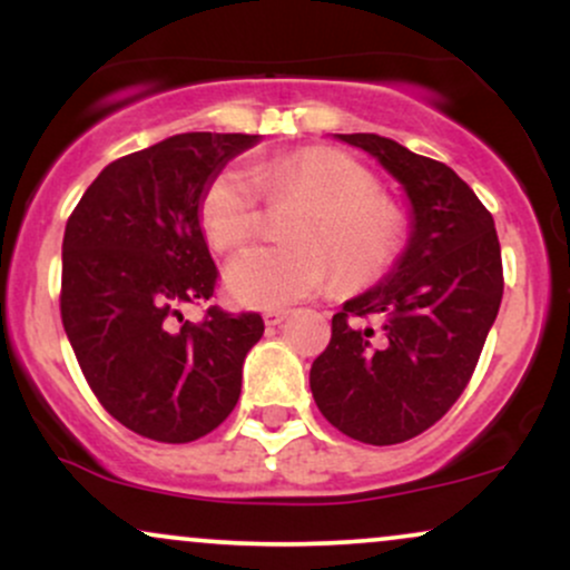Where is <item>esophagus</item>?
<instances>
[{"label": "esophagus", "instance_id": "esophagus-1", "mask_svg": "<svg viewBox=\"0 0 570 570\" xmlns=\"http://www.w3.org/2000/svg\"><path fill=\"white\" fill-rule=\"evenodd\" d=\"M286 316H289V311H267L263 318H265L267 326H281L286 322Z\"/></svg>", "mask_w": 570, "mask_h": 570}]
</instances>
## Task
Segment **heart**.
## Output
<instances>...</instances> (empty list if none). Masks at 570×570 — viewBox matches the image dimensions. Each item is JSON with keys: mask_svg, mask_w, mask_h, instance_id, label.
<instances>
[{"mask_svg": "<svg viewBox=\"0 0 570 570\" xmlns=\"http://www.w3.org/2000/svg\"><path fill=\"white\" fill-rule=\"evenodd\" d=\"M263 187L273 200H307L294 227L299 246H254L238 254L225 273L235 303L284 307L324 292L332 281L324 247L345 284H367L394 263L402 244L399 214L377 198L367 168L335 149H297L254 168L233 163L214 174L198 206L208 244L233 252L257 233Z\"/></svg>", "mask_w": 570, "mask_h": 570, "instance_id": "b5f03b06", "label": "heart"}]
</instances>
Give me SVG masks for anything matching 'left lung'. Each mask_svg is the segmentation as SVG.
Returning a JSON list of instances; mask_svg holds the SVG:
<instances>
[{
  "instance_id": "left-lung-1",
  "label": "left lung",
  "mask_w": 570,
  "mask_h": 570,
  "mask_svg": "<svg viewBox=\"0 0 570 570\" xmlns=\"http://www.w3.org/2000/svg\"><path fill=\"white\" fill-rule=\"evenodd\" d=\"M402 185L410 235L372 289L332 316L311 391L332 426L364 444L412 440L463 394L503 294L493 217L440 160L377 134H335Z\"/></svg>"
}]
</instances>
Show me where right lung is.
Segmentation results:
<instances>
[{"label":"right lung","mask_w":570,"mask_h":570,"mask_svg":"<svg viewBox=\"0 0 570 570\" xmlns=\"http://www.w3.org/2000/svg\"><path fill=\"white\" fill-rule=\"evenodd\" d=\"M248 134H179L109 163L63 233L61 318L98 402L122 426L168 444L206 436L240 396L259 313L181 305L217 284L198 217L212 176L254 147Z\"/></svg>","instance_id":"right-lung-1"}]
</instances>
